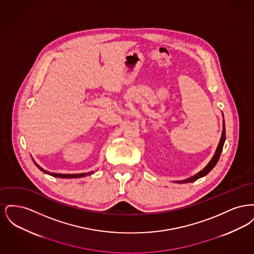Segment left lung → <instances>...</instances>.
<instances>
[{"label":"left lung","instance_id":"left-lung-1","mask_svg":"<svg viewBox=\"0 0 254 254\" xmlns=\"http://www.w3.org/2000/svg\"><path fill=\"white\" fill-rule=\"evenodd\" d=\"M223 132H222V137H221V140H220V143L217 146V149H216V152L214 154V156L211 159V161L208 163V165L205 167V169L203 170H201L199 173H197L195 176L188 179V180H184V181H178L177 183H191V182H195L196 180H198L199 178H202L205 176L211 169H213L216 164L219 161V158L221 156V153H222V150H223V146L225 144V141H226V127H225V121L223 123Z\"/></svg>","mask_w":254,"mask_h":254}]
</instances>
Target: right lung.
<instances>
[{
	"label": "right lung",
	"instance_id": "1",
	"mask_svg": "<svg viewBox=\"0 0 254 254\" xmlns=\"http://www.w3.org/2000/svg\"><path fill=\"white\" fill-rule=\"evenodd\" d=\"M35 165L37 166L38 169H41L43 172L49 174L53 177H58V178H80V177H85V175H90L93 173V171L91 172H87V173H81V174H60V173H52V172H49L48 170H45L44 169H42L39 165H37L35 163Z\"/></svg>",
	"mask_w": 254,
	"mask_h": 254
}]
</instances>
